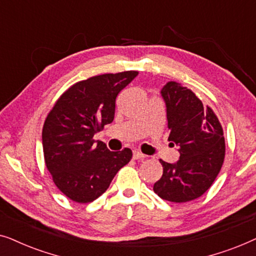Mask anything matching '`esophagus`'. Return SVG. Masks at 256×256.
Segmentation results:
<instances>
[{"mask_svg": "<svg viewBox=\"0 0 256 256\" xmlns=\"http://www.w3.org/2000/svg\"><path fill=\"white\" fill-rule=\"evenodd\" d=\"M144 158H146V156H145V154H142V152H139V151H134V160H138V159H144Z\"/></svg>", "mask_w": 256, "mask_h": 256, "instance_id": "1", "label": "esophagus"}]
</instances>
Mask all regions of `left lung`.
Instances as JSON below:
<instances>
[{
  "label": "left lung",
  "mask_w": 256,
  "mask_h": 256,
  "mask_svg": "<svg viewBox=\"0 0 256 256\" xmlns=\"http://www.w3.org/2000/svg\"><path fill=\"white\" fill-rule=\"evenodd\" d=\"M166 103L168 140L179 146L176 164L160 159L162 176L154 193L171 202H187L202 196L222 168L226 145L216 114L192 90L168 82L162 90Z\"/></svg>",
  "instance_id": "8db88e82"
}]
</instances>
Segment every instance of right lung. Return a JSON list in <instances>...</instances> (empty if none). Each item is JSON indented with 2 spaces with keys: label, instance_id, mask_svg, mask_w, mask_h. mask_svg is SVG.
<instances>
[{
  "label": "right lung",
  "instance_id": "1",
  "mask_svg": "<svg viewBox=\"0 0 256 256\" xmlns=\"http://www.w3.org/2000/svg\"><path fill=\"white\" fill-rule=\"evenodd\" d=\"M138 71L104 74L77 82L60 94L42 131L44 160L54 185L74 202L96 200L130 162L125 148L108 151L94 136L114 118L116 98Z\"/></svg>",
  "mask_w": 256,
  "mask_h": 256
}]
</instances>
